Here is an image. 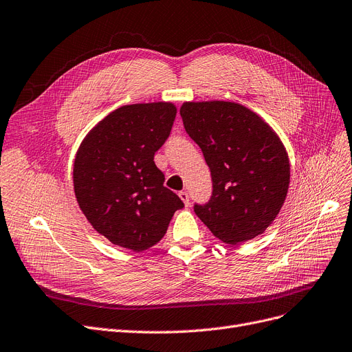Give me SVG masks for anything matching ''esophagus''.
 I'll list each match as a JSON object with an SVG mask.
<instances>
[{
    "mask_svg": "<svg viewBox=\"0 0 352 352\" xmlns=\"http://www.w3.org/2000/svg\"><path fill=\"white\" fill-rule=\"evenodd\" d=\"M178 196H179L181 200H183V203H184L186 206H190V196H188L187 191H179Z\"/></svg>",
    "mask_w": 352,
    "mask_h": 352,
    "instance_id": "34e87169",
    "label": "esophagus"
}]
</instances>
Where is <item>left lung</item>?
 <instances>
[{"label": "left lung", "mask_w": 352, "mask_h": 352, "mask_svg": "<svg viewBox=\"0 0 352 352\" xmlns=\"http://www.w3.org/2000/svg\"><path fill=\"white\" fill-rule=\"evenodd\" d=\"M186 132L210 168L213 191L194 212L225 243L250 241L280 213L290 184L283 142L256 113L238 102H184Z\"/></svg>", "instance_id": "8db88e82"}]
</instances>
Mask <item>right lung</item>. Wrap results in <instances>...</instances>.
I'll list each match as a JSON object with an SVG mask.
<instances>
[{
  "label": "right lung",
  "mask_w": 352,
  "mask_h": 352,
  "mask_svg": "<svg viewBox=\"0 0 352 352\" xmlns=\"http://www.w3.org/2000/svg\"><path fill=\"white\" fill-rule=\"evenodd\" d=\"M173 102L130 104L89 130L74 162L80 209L100 235L135 252L158 243L184 203L153 156L175 120Z\"/></svg>",
  "instance_id": "add662e5"
}]
</instances>
